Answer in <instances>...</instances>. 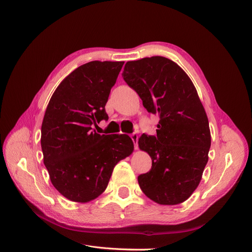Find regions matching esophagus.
Segmentation results:
<instances>
[{
  "label": "esophagus",
  "mask_w": 252,
  "mask_h": 252,
  "mask_svg": "<svg viewBox=\"0 0 252 252\" xmlns=\"http://www.w3.org/2000/svg\"><path fill=\"white\" fill-rule=\"evenodd\" d=\"M130 138H131V140L133 141L134 148H135V149H138V147H139V145H138L139 135H138V133H132V134H130Z\"/></svg>",
  "instance_id": "34e87169"
}]
</instances>
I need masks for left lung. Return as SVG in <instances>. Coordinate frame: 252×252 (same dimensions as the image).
Returning a JSON list of instances; mask_svg holds the SVG:
<instances>
[{"label": "left lung", "instance_id": "obj_1", "mask_svg": "<svg viewBox=\"0 0 252 252\" xmlns=\"http://www.w3.org/2000/svg\"><path fill=\"white\" fill-rule=\"evenodd\" d=\"M148 112L158 114L157 135L143 134L151 169L138 177L145 195L161 205L186 201L199 186L211 145L209 122L186 72L164 57L127 62L122 73Z\"/></svg>", "mask_w": 252, "mask_h": 252}]
</instances>
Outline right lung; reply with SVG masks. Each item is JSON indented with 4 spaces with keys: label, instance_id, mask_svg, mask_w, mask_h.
<instances>
[{
    "label": "right lung",
    "instance_id": "add662e5",
    "mask_svg": "<svg viewBox=\"0 0 252 252\" xmlns=\"http://www.w3.org/2000/svg\"><path fill=\"white\" fill-rule=\"evenodd\" d=\"M124 62L93 61L74 69L53 93L42 123L44 164L66 199L87 203L101 195L121 159L130 156L127 134H98L105 105Z\"/></svg>",
    "mask_w": 252,
    "mask_h": 252
}]
</instances>
